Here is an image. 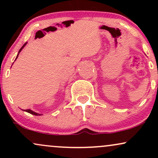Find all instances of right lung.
Segmentation results:
<instances>
[{"label": "right lung", "instance_id": "right-lung-1", "mask_svg": "<svg viewBox=\"0 0 158 158\" xmlns=\"http://www.w3.org/2000/svg\"><path fill=\"white\" fill-rule=\"evenodd\" d=\"M26 44H27V42L25 43L22 46V48H21V49H20L19 50V53H18V55H17V57H16V59H15V60L16 59H17V58H18V56H19V52L21 51V50H22V49L24 48L25 46H26ZM25 111H27V112H28V113H30V114H33V115H35V116H40V115H41V114H38V113H35V112H34L33 110H30V109H27V110H25Z\"/></svg>", "mask_w": 158, "mask_h": 158}]
</instances>
